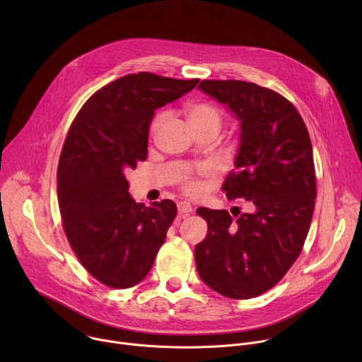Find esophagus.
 <instances>
[{
	"label": "esophagus",
	"mask_w": 362,
	"mask_h": 362,
	"mask_svg": "<svg viewBox=\"0 0 362 362\" xmlns=\"http://www.w3.org/2000/svg\"><path fill=\"white\" fill-rule=\"evenodd\" d=\"M177 211H179L180 218H186L187 215L192 214L193 208H192V204L187 203V202H179V203H177Z\"/></svg>",
	"instance_id": "obj_1"
}]
</instances>
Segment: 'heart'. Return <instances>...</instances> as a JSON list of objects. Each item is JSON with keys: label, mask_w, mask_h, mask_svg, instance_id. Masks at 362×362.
I'll return each instance as SVG.
<instances>
[{"label": "heart", "mask_w": 362, "mask_h": 362, "mask_svg": "<svg viewBox=\"0 0 362 362\" xmlns=\"http://www.w3.org/2000/svg\"><path fill=\"white\" fill-rule=\"evenodd\" d=\"M187 115H189V122H190L193 130L211 129L218 133L222 126V122H223V116H222L221 110L212 105H208V103H197V105L190 106L187 110ZM162 122H163V113H159L154 116V119L151 120V124H150L151 134L159 129ZM206 173H208V170L206 169H200L197 172V175H206ZM182 189L189 196H197L203 190V183L196 176L187 175L182 179Z\"/></svg>", "instance_id": "1"}]
</instances>
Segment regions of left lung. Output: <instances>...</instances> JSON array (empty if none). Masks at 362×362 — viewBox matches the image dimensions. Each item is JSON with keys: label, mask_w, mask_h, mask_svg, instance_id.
I'll return each mask as SVG.
<instances>
[{"label": "left lung", "mask_w": 362, "mask_h": 362, "mask_svg": "<svg viewBox=\"0 0 362 362\" xmlns=\"http://www.w3.org/2000/svg\"><path fill=\"white\" fill-rule=\"evenodd\" d=\"M199 88L240 122L235 170L222 192L250 202L252 212L196 211L208 222L196 269L223 296L255 298L285 276L303 247L317 197L311 139L292 103L271 88L240 80H202Z\"/></svg>", "instance_id": "1"}]
</instances>
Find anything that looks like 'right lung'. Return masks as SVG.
<instances>
[{
    "instance_id": "add662e5",
    "label": "right lung",
    "mask_w": 362,
    "mask_h": 362,
    "mask_svg": "<svg viewBox=\"0 0 362 362\" xmlns=\"http://www.w3.org/2000/svg\"><path fill=\"white\" fill-rule=\"evenodd\" d=\"M197 81L127 74L95 91L70 126L57 169L63 229L80 264L103 285L141 282L176 218L173 200L136 203L124 173L147 159L154 110Z\"/></svg>"
}]
</instances>
